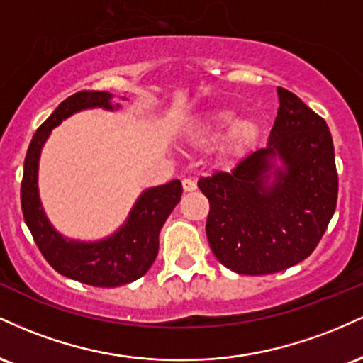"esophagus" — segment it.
Instances as JSON below:
<instances>
[{
	"instance_id": "34e87169",
	"label": "esophagus",
	"mask_w": 363,
	"mask_h": 363,
	"mask_svg": "<svg viewBox=\"0 0 363 363\" xmlns=\"http://www.w3.org/2000/svg\"><path fill=\"white\" fill-rule=\"evenodd\" d=\"M196 187L198 186H196L194 179H182V189H184L186 193H193V191H196Z\"/></svg>"
}]
</instances>
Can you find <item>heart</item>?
<instances>
[{"label": "heart", "mask_w": 363, "mask_h": 363, "mask_svg": "<svg viewBox=\"0 0 363 363\" xmlns=\"http://www.w3.org/2000/svg\"><path fill=\"white\" fill-rule=\"evenodd\" d=\"M230 109H210L199 114L191 128V136L198 143H210L225 135L220 143V155L227 160H237L247 155L257 145L261 124L252 118H240Z\"/></svg>", "instance_id": "heart-1"}]
</instances>
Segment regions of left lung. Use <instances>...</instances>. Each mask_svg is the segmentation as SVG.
Returning <instances> with one entry per match:
<instances>
[{
  "mask_svg": "<svg viewBox=\"0 0 363 363\" xmlns=\"http://www.w3.org/2000/svg\"><path fill=\"white\" fill-rule=\"evenodd\" d=\"M278 101L268 147L245 157L232 172L198 181L210 201L211 251L239 274L277 273L309 257L338 199L326 121L281 86ZM277 157L281 168L274 164Z\"/></svg>",
  "mask_w": 363,
  "mask_h": 363,
  "instance_id": "left-lung-1",
  "label": "left lung"
}]
</instances>
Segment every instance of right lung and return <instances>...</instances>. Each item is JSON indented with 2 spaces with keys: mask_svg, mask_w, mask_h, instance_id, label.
Masks as SVG:
<instances>
[{
  "mask_svg": "<svg viewBox=\"0 0 363 363\" xmlns=\"http://www.w3.org/2000/svg\"><path fill=\"white\" fill-rule=\"evenodd\" d=\"M111 99L109 91L82 90L62 101L30 141L20 189L25 223L45 261L62 277L107 289L138 280L148 272L158 254V234L182 194V184L177 179L143 191L123 227L97 242L66 239L49 223L37 189L40 150L52 129L74 112L94 107L118 109L119 104L112 106Z\"/></svg>",
  "mask_w": 363,
  "mask_h": 363,
  "instance_id": "add662e5",
  "label": "right lung"
}]
</instances>
